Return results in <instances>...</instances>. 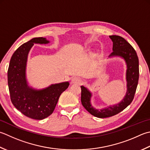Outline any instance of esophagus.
Returning <instances> with one entry per match:
<instances>
[{"instance_id": "34e87169", "label": "esophagus", "mask_w": 150, "mask_h": 150, "mask_svg": "<svg viewBox=\"0 0 150 150\" xmlns=\"http://www.w3.org/2000/svg\"><path fill=\"white\" fill-rule=\"evenodd\" d=\"M81 82H82V79L80 77H73L71 79L72 84H80Z\"/></svg>"}]
</instances>
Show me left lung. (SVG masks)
<instances>
[{"label":"left lung","instance_id":"obj_1","mask_svg":"<svg viewBox=\"0 0 150 150\" xmlns=\"http://www.w3.org/2000/svg\"><path fill=\"white\" fill-rule=\"evenodd\" d=\"M110 38L113 42V52L110 56H120L127 62V91L124 99L120 103L99 110L92 107L90 104V92L84 86H81L82 105L88 112L100 118L116 115L131 103L135 94L139 78V58L135 50L124 38L116 35L110 36Z\"/></svg>","mask_w":150,"mask_h":150}]
</instances>
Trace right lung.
Here are the masks:
<instances>
[{
  "mask_svg": "<svg viewBox=\"0 0 150 150\" xmlns=\"http://www.w3.org/2000/svg\"><path fill=\"white\" fill-rule=\"evenodd\" d=\"M45 38H34L23 43L14 52L8 69V84L12 104L25 116L43 120L53 112L60 96L69 83L52 84L42 90L28 86L25 77L27 56L34 43H47Z\"/></svg>",
  "mask_w": 150,
  "mask_h": 150,
  "instance_id": "1",
  "label": "right lung"
}]
</instances>
